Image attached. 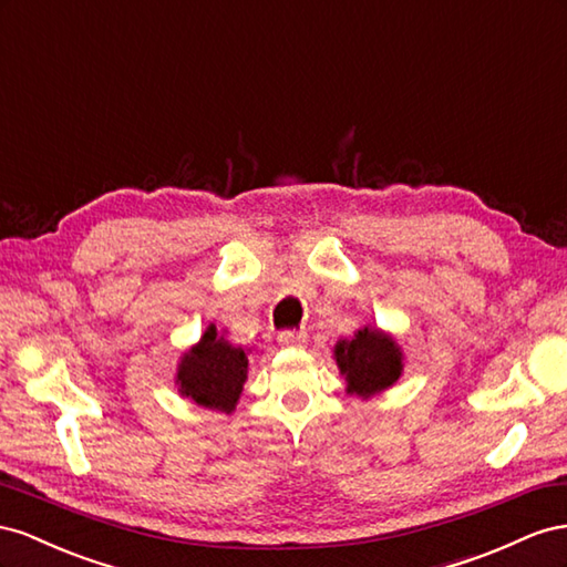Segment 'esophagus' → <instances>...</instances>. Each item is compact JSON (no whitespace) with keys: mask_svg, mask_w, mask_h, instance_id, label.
Masks as SVG:
<instances>
[{"mask_svg":"<svg viewBox=\"0 0 567 567\" xmlns=\"http://www.w3.org/2000/svg\"><path fill=\"white\" fill-rule=\"evenodd\" d=\"M278 339H280L282 347H301V344H306L309 334H306L303 330H285V332L278 334Z\"/></svg>","mask_w":567,"mask_h":567,"instance_id":"obj_1","label":"esophagus"}]
</instances>
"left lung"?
I'll list each match as a JSON object with an SVG mask.
<instances>
[{
    "label": "left lung",
    "instance_id": "8db88e82",
    "mask_svg": "<svg viewBox=\"0 0 567 567\" xmlns=\"http://www.w3.org/2000/svg\"><path fill=\"white\" fill-rule=\"evenodd\" d=\"M334 359L347 375L349 392L370 396L392 386L401 375V351L390 334L378 330H359L351 342H339Z\"/></svg>",
    "mask_w": 567,
    "mask_h": 567
}]
</instances>
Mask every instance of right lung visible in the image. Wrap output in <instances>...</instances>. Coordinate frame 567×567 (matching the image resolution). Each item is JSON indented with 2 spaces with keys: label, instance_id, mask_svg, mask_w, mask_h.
Returning a JSON list of instances; mask_svg holds the SVG:
<instances>
[{
  "label": "right lung",
  "instance_id": "obj_1",
  "mask_svg": "<svg viewBox=\"0 0 567 567\" xmlns=\"http://www.w3.org/2000/svg\"><path fill=\"white\" fill-rule=\"evenodd\" d=\"M247 365L245 349L225 342L212 326L204 332L202 342L185 353L177 382L181 392L199 406L230 413L247 380Z\"/></svg>",
  "mask_w": 567,
  "mask_h": 567
}]
</instances>
